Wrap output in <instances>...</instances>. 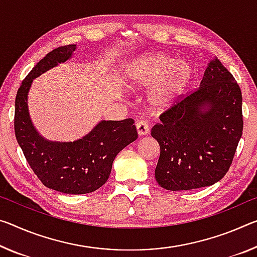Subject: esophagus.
<instances>
[{"label":"esophagus","mask_w":257,"mask_h":257,"mask_svg":"<svg viewBox=\"0 0 257 257\" xmlns=\"http://www.w3.org/2000/svg\"><path fill=\"white\" fill-rule=\"evenodd\" d=\"M136 129H137V133L138 135H146V134L149 133V122L145 121V120H140L136 122Z\"/></svg>","instance_id":"1"}]
</instances>
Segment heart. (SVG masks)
Returning <instances> with one entry per match:
<instances>
[{"mask_svg": "<svg viewBox=\"0 0 257 257\" xmlns=\"http://www.w3.org/2000/svg\"><path fill=\"white\" fill-rule=\"evenodd\" d=\"M193 76V66L186 60H176L165 54H152L141 57L130 65L127 84L132 89L153 87L149 95L151 106L164 109L186 91Z\"/></svg>", "mask_w": 257, "mask_h": 257, "instance_id": "b5f03b06", "label": "heart"}]
</instances>
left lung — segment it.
Segmentation results:
<instances>
[{
  "instance_id": "8db88e82",
  "label": "left lung",
  "mask_w": 257,
  "mask_h": 257,
  "mask_svg": "<svg viewBox=\"0 0 257 257\" xmlns=\"http://www.w3.org/2000/svg\"><path fill=\"white\" fill-rule=\"evenodd\" d=\"M151 135L160 145L156 180L169 191L193 190L222 180L242 135V96L233 75L211 60L194 91L160 114Z\"/></svg>"
}]
</instances>
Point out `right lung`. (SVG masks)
Here are the masks:
<instances>
[{"mask_svg": "<svg viewBox=\"0 0 257 257\" xmlns=\"http://www.w3.org/2000/svg\"><path fill=\"white\" fill-rule=\"evenodd\" d=\"M75 49V44L54 49L23 80L16 96L15 134L28 165L44 186L67 194H84L106 183L116 154L138 135L134 119L101 121L87 136L73 143L48 142L36 133L27 108L32 81L66 62Z\"/></svg>", "mask_w": 257, "mask_h": 257, "instance_id": "right-lung-1", "label": "right lung"}]
</instances>
